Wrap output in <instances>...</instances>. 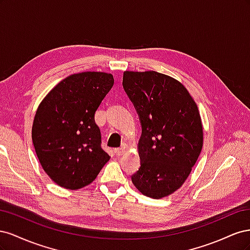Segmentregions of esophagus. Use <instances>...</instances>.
I'll return each mask as SVG.
<instances>
[{
  "instance_id": "obj_1",
  "label": "esophagus",
  "mask_w": 250,
  "mask_h": 250,
  "mask_svg": "<svg viewBox=\"0 0 250 250\" xmlns=\"http://www.w3.org/2000/svg\"><path fill=\"white\" fill-rule=\"evenodd\" d=\"M115 152H116V154L117 155H123L124 153H125V148H122V147H121V148H117V149H115Z\"/></svg>"
}]
</instances>
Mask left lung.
<instances>
[{
	"mask_svg": "<svg viewBox=\"0 0 250 250\" xmlns=\"http://www.w3.org/2000/svg\"><path fill=\"white\" fill-rule=\"evenodd\" d=\"M123 87L142 126L141 167L131 180L145 196L166 197L183 186L201 152L198 107L179 81L154 71L124 72Z\"/></svg>",
	"mask_w": 250,
	"mask_h": 250,
	"instance_id": "8db88e82",
	"label": "left lung"
}]
</instances>
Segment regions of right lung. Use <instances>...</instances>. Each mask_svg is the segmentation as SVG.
I'll use <instances>...</instances> for the list:
<instances>
[{
  "label": "right lung",
  "mask_w": 250,
  "mask_h": 250,
  "mask_svg": "<svg viewBox=\"0 0 250 250\" xmlns=\"http://www.w3.org/2000/svg\"><path fill=\"white\" fill-rule=\"evenodd\" d=\"M112 85L111 74H74L60 81L37 108L32 126L35 152L58 186L69 190L85 187L109 161L95 113Z\"/></svg>",
  "instance_id": "add662e5"
}]
</instances>
